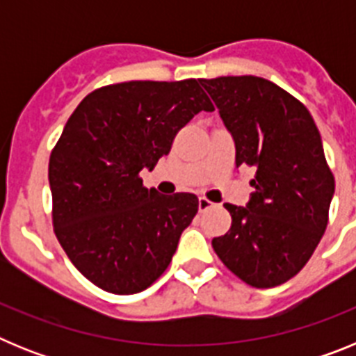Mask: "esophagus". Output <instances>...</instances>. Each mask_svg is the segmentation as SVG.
<instances>
[{"label": "esophagus", "mask_w": 356, "mask_h": 356, "mask_svg": "<svg viewBox=\"0 0 356 356\" xmlns=\"http://www.w3.org/2000/svg\"><path fill=\"white\" fill-rule=\"evenodd\" d=\"M197 203H200V212H205V210L212 209L213 207L212 201L207 200V197H200V201H197Z\"/></svg>", "instance_id": "esophagus-1"}]
</instances>
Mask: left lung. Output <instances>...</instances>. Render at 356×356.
Instances as JSON below:
<instances>
[{"instance_id":"obj_1","label":"left lung","mask_w":356,"mask_h":356,"mask_svg":"<svg viewBox=\"0 0 356 356\" xmlns=\"http://www.w3.org/2000/svg\"><path fill=\"white\" fill-rule=\"evenodd\" d=\"M235 140V165L254 169L248 207L226 203L228 234L212 248L257 289L285 284L310 260L328 225L335 178L307 106L259 76L201 78Z\"/></svg>"}]
</instances>
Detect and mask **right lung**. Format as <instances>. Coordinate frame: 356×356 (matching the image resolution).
Instances as JSON below:
<instances>
[{"label":"right lung","instance_id":"add662e5","mask_svg":"<svg viewBox=\"0 0 356 356\" xmlns=\"http://www.w3.org/2000/svg\"><path fill=\"white\" fill-rule=\"evenodd\" d=\"M213 105L200 81H122L81 99L49 156L53 229L74 267L96 287L135 294L171 264L197 213L188 193L143 185L176 134Z\"/></svg>","mask_w":356,"mask_h":356}]
</instances>
